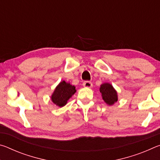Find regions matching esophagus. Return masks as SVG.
<instances>
[{
  "label": "esophagus",
  "instance_id": "obj_1",
  "mask_svg": "<svg viewBox=\"0 0 160 160\" xmlns=\"http://www.w3.org/2000/svg\"><path fill=\"white\" fill-rule=\"evenodd\" d=\"M82 85L84 87H85V88H90L92 87V83L90 81H85V82H84L82 83Z\"/></svg>",
  "mask_w": 160,
  "mask_h": 160
}]
</instances>
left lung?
<instances>
[{"instance_id": "obj_1", "label": "left lung", "mask_w": 160, "mask_h": 160, "mask_svg": "<svg viewBox=\"0 0 160 160\" xmlns=\"http://www.w3.org/2000/svg\"><path fill=\"white\" fill-rule=\"evenodd\" d=\"M99 91L102 93L103 100L109 106H112L118 101L117 92L110 83L105 82L102 84Z\"/></svg>"}]
</instances>
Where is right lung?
<instances>
[{
    "label": "right lung",
    "mask_w": 160,
    "mask_h": 160,
    "mask_svg": "<svg viewBox=\"0 0 160 160\" xmlns=\"http://www.w3.org/2000/svg\"><path fill=\"white\" fill-rule=\"evenodd\" d=\"M76 92L75 87L65 80L58 84L51 95V101L56 106L62 107L67 104L68 100Z\"/></svg>",
    "instance_id": "1"
}]
</instances>
